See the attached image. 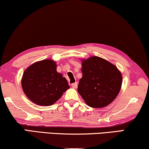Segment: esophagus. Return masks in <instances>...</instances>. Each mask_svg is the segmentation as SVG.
I'll use <instances>...</instances> for the list:
<instances>
[{
    "instance_id": "1",
    "label": "esophagus",
    "mask_w": 149,
    "mask_h": 149,
    "mask_svg": "<svg viewBox=\"0 0 149 149\" xmlns=\"http://www.w3.org/2000/svg\"><path fill=\"white\" fill-rule=\"evenodd\" d=\"M71 87H72L73 88H74V89L77 88V87H78V83H77V82H74V83H72V84H71Z\"/></svg>"
}]
</instances>
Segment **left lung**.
I'll return each mask as SVG.
<instances>
[{
	"mask_svg": "<svg viewBox=\"0 0 149 149\" xmlns=\"http://www.w3.org/2000/svg\"><path fill=\"white\" fill-rule=\"evenodd\" d=\"M82 73L78 92L89 106L103 107L115 99L122 84L121 73L115 66L94 56L82 60Z\"/></svg>",
	"mask_w": 149,
	"mask_h": 149,
	"instance_id": "1",
	"label": "left lung"
}]
</instances>
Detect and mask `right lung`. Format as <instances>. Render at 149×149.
Listing matches in <instances>:
<instances>
[{"label": "right lung", "instance_id": "obj_1", "mask_svg": "<svg viewBox=\"0 0 149 149\" xmlns=\"http://www.w3.org/2000/svg\"><path fill=\"white\" fill-rule=\"evenodd\" d=\"M56 67L54 61L44 60L35 62L24 71L21 85L30 101L49 106L69 88L67 79L57 72Z\"/></svg>", "mask_w": 149, "mask_h": 149}]
</instances>
